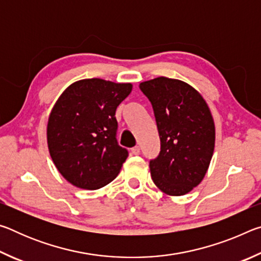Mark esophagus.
Wrapping results in <instances>:
<instances>
[{
  "mask_svg": "<svg viewBox=\"0 0 261 261\" xmlns=\"http://www.w3.org/2000/svg\"><path fill=\"white\" fill-rule=\"evenodd\" d=\"M131 153L134 154V155H138V154L140 153V148H139V146H135L134 148H131Z\"/></svg>",
  "mask_w": 261,
  "mask_h": 261,
  "instance_id": "34e87169",
  "label": "esophagus"
}]
</instances>
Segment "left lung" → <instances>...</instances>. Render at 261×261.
Here are the masks:
<instances>
[{
	"label": "left lung",
	"instance_id": "obj_1",
	"mask_svg": "<svg viewBox=\"0 0 261 261\" xmlns=\"http://www.w3.org/2000/svg\"><path fill=\"white\" fill-rule=\"evenodd\" d=\"M151 101L160 136L159 155L149 161L154 184L169 196H183L199 184L214 152L215 126L206 101L178 79L140 83Z\"/></svg>",
	"mask_w": 261,
	"mask_h": 261
}]
</instances>
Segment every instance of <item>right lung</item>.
<instances>
[{
  "label": "right lung",
  "instance_id": "obj_1",
  "mask_svg": "<svg viewBox=\"0 0 261 261\" xmlns=\"http://www.w3.org/2000/svg\"><path fill=\"white\" fill-rule=\"evenodd\" d=\"M131 91L130 83L92 78L71 84L57 99L48 118V148L74 187L100 189L120 173L129 153L117 143L115 113Z\"/></svg>",
  "mask_w": 261,
  "mask_h": 261
}]
</instances>
